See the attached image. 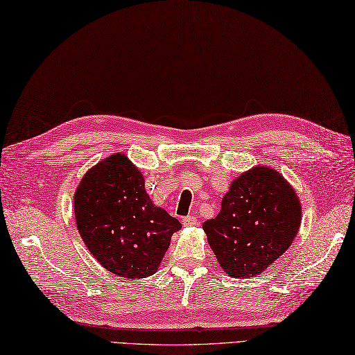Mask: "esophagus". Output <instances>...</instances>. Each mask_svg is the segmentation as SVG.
<instances>
[{"label":"esophagus","instance_id":"esophagus-1","mask_svg":"<svg viewBox=\"0 0 355 355\" xmlns=\"http://www.w3.org/2000/svg\"><path fill=\"white\" fill-rule=\"evenodd\" d=\"M182 224H184L185 227H194V225H197V219H196V216H185L184 219H182Z\"/></svg>","mask_w":355,"mask_h":355}]
</instances>
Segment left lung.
Wrapping results in <instances>:
<instances>
[{"mask_svg":"<svg viewBox=\"0 0 355 355\" xmlns=\"http://www.w3.org/2000/svg\"><path fill=\"white\" fill-rule=\"evenodd\" d=\"M302 223L293 187L270 167L258 166L232 182L221 212L203 224L223 270L254 277L288 249Z\"/></svg>","mask_w":355,"mask_h":355,"instance_id":"obj_1","label":"left lung"}]
</instances>
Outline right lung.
Masks as SVG:
<instances>
[{
  "mask_svg": "<svg viewBox=\"0 0 355 355\" xmlns=\"http://www.w3.org/2000/svg\"><path fill=\"white\" fill-rule=\"evenodd\" d=\"M76 225L89 252L110 273L154 275L180 223L152 203L140 170L114 154L86 171L74 194Z\"/></svg>",
  "mask_w": 355,
  "mask_h": 355,
  "instance_id": "obj_1",
  "label": "right lung"
}]
</instances>
